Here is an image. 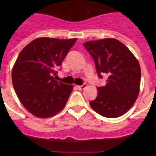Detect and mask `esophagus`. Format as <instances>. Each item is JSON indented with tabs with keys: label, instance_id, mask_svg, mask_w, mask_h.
<instances>
[{
	"label": "esophagus",
	"instance_id": "1",
	"mask_svg": "<svg viewBox=\"0 0 156 156\" xmlns=\"http://www.w3.org/2000/svg\"><path fill=\"white\" fill-rule=\"evenodd\" d=\"M76 87L78 88V90H83V89H85L86 87H87V85L86 84H83V85H81V86H76Z\"/></svg>",
	"mask_w": 156,
	"mask_h": 156
}]
</instances>
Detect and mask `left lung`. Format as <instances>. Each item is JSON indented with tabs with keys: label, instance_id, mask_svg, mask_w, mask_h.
Instances as JSON below:
<instances>
[{
	"label": "left lung",
	"instance_id": "left-lung-1",
	"mask_svg": "<svg viewBox=\"0 0 156 156\" xmlns=\"http://www.w3.org/2000/svg\"><path fill=\"white\" fill-rule=\"evenodd\" d=\"M83 46L92 56L98 77H107L106 85L97 87V97L90 101V107L105 117L122 116L133 106L139 93L138 61L128 48L116 39L87 41Z\"/></svg>",
	"mask_w": 156,
	"mask_h": 156
}]
</instances>
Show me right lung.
<instances>
[{"mask_svg":"<svg viewBox=\"0 0 156 156\" xmlns=\"http://www.w3.org/2000/svg\"><path fill=\"white\" fill-rule=\"evenodd\" d=\"M76 40L38 38L18 55L12 71L13 88L22 104L34 116L50 117L66 104L73 86L56 81L53 75Z\"/></svg>","mask_w":156,"mask_h":156,"instance_id":"right-lung-1","label":"right lung"}]
</instances>
